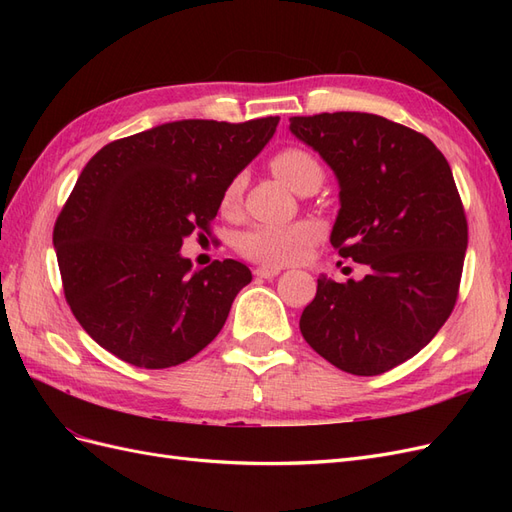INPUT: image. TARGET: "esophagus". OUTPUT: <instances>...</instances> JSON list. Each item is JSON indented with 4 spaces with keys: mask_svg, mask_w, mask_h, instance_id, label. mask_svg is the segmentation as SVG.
Wrapping results in <instances>:
<instances>
[{
    "mask_svg": "<svg viewBox=\"0 0 512 512\" xmlns=\"http://www.w3.org/2000/svg\"><path fill=\"white\" fill-rule=\"evenodd\" d=\"M256 277H262V280H271V277L280 275V269H273V267H256L254 269Z\"/></svg>",
    "mask_w": 512,
    "mask_h": 512,
    "instance_id": "obj_1",
    "label": "esophagus"
}]
</instances>
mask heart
I'll use <instances>...</instances> for the list:
<instances>
[{
	"instance_id": "1",
	"label": "heart",
	"mask_w": 512,
	"mask_h": 512,
	"mask_svg": "<svg viewBox=\"0 0 512 512\" xmlns=\"http://www.w3.org/2000/svg\"><path fill=\"white\" fill-rule=\"evenodd\" d=\"M271 170L277 179H282L290 190L301 192L309 185H320L324 170L312 151L290 145L271 158ZM243 175H235L224 188L220 198V209L232 213L239 207L243 192ZM320 237V226L316 222L301 220L290 224H254L237 237V250L247 260L258 262L262 267H284L299 260L312 243Z\"/></svg>"
}]
</instances>
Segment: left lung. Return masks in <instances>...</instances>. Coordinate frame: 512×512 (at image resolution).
<instances>
[{"instance_id": "left-lung-1", "label": "left lung", "mask_w": 512, "mask_h": 512, "mask_svg": "<svg viewBox=\"0 0 512 512\" xmlns=\"http://www.w3.org/2000/svg\"><path fill=\"white\" fill-rule=\"evenodd\" d=\"M339 181L331 245L367 265L361 282L318 277L299 320L305 342L354 376L384 374L425 348L457 303L468 220L442 151L369 113L290 117Z\"/></svg>"}]
</instances>
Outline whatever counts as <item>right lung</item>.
<instances>
[{"label":"right lung","mask_w":512,"mask_h":512,"mask_svg":"<svg viewBox=\"0 0 512 512\" xmlns=\"http://www.w3.org/2000/svg\"><path fill=\"white\" fill-rule=\"evenodd\" d=\"M280 117L183 119L104 145L87 162L53 230L74 318L117 359L164 369L211 344L239 290L243 262L190 271L179 254L209 232L230 179L269 143Z\"/></svg>","instance_id":"right-lung-1"}]
</instances>
